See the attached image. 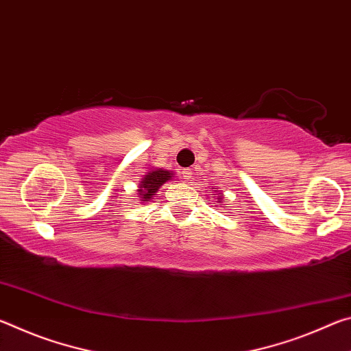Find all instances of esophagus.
<instances>
[{
    "instance_id": "34e87169",
    "label": "esophagus",
    "mask_w": 351,
    "mask_h": 351,
    "mask_svg": "<svg viewBox=\"0 0 351 351\" xmlns=\"http://www.w3.org/2000/svg\"><path fill=\"white\" fill-rule=\"evenodd\" d=\"M192 176H193L192 169H184L182 170V180L184 181H192Z\"/></svg>"
}]
</instances>
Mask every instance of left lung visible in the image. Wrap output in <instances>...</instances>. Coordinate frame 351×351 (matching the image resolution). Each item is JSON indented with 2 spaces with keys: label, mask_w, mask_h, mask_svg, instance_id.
I'll return each instance as SVG.
<instances>
[{
  "label": "left lung",
  "mask_w": 351,
  "mask_h": 351,
  "mask_svg": "<svg viewBox=\"0 0 351 351\" xmlns=\"http://www.w3.org/2000/svg\"><path fill=\"white\" fill-rule=\"evenodd\" d=\"M218 195H219V198H218V199H221V197H223V195H221V193H218Z\"/></svg>",
  "instance_id": "left-lung-1"
}]
</instances>
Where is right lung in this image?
Returning a JSON list of instances; mask_svg holds the SVG:
<instances>
[{
    "mask_svg": "<svg viewBox=\"0 0 351 351\" xmlns=\"http://www.w3.org/2000/svg\"><path fill=\"white\" fill-rule=\"evenodd\" d=\"M171 176H173L171 171L162 170V169H154L148 171L147 175L142 176V181L139 182V189H138L139 201L153 199L159 187L167 182L169 180H171Z\"/></svg>",
    "mask_w": 351,
    "mask_h": 351,
    "instance_id": "right-lung-1",
    "label": "right lung"
}]
</instances>
